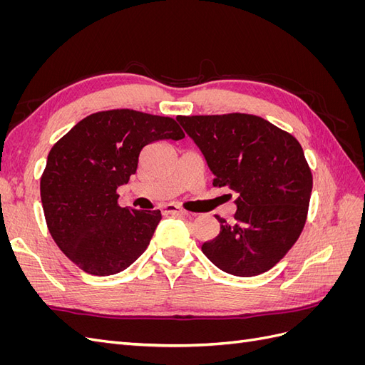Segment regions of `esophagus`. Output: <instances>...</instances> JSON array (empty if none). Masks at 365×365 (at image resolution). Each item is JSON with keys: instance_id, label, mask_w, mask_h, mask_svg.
I'll use <instances>...</instances> for the list:
<instances>
[{"instance_id": "1", "label": "esophagus", "mask_w": 365, "mask_h": 365, "mask_svg": "<svg viewBox=\"0 0 365 365\" xmlns=\"http://www.w3.org/2000/svg\"><path fill=\"white\" fill-rule=\"evenodd\" d=\"M163 215L164 216H187L189 213H187L185 210L176 207L173 204H168V205L163 207Z\"/></svg>"}]
</instances>
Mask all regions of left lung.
<instances>
[{
	"instance_id": "obj_1",
	"label": "left lung",
	"mask_w": 365,
	"mask_h": 365,
	"mask_svg": "<svg viewBox=\"0 0 365 365\" xmlns=\"http://www.w3.org/2000/svg\"><path fill=\"white\" fill-rule=\"evenodd\" d=\"M176 120L202 152L213 185L237 195L235 222L216 216L220 231L202 252L237 277L267 272L291 250L306 222L312 173L300 143L256 115Z\"/></svg>"
}]
</instances>
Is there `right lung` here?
<instances>
[{"label": "right lung", "instance_id": "right-lung-1", "mask_svg": "<svg viewBox=\"0 0 365 365\" xmlns=\"http://www.w3.org/2000/svg\"><path fill=\"white\" fill-rule=\"evenodd\" d=\"M181 138L173 118L114 109L88 115L51 148L41 200L65 256L88 274L113 275L145 252L161 212L121 208L117 189L137 172L143 148Z\"/></svg>", "mask_w": 365, "mask_h": 365}]
</instances>
